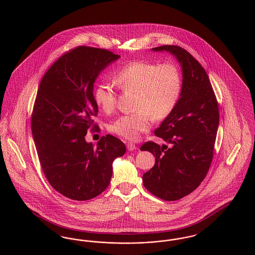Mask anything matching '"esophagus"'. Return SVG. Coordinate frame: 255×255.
<instances>
[{"mask_svg": "<svg viewBox=\"0 0 255 255\" xmlns=\"http://www.w3.org/2000/svg\"><path fill=\"white\" fill-rule=\"evenodd\" d=\"M127 149L129 150V151H133V150H135L136 149V145L133 143V142H127Z\"/></svg>", "mask_w": 255, "mask_h": 255, "instance_id": "1", "label": "esophagus"}]
</instances>
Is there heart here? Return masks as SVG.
I'll return each mask as SVG.
<instances>
[{
	"instance_id": "1",
	"label": "heart",
	"mask_w": 255,
	"mask_h": 255,
	"mask_svg": "<svg viewBox=\"0 0 255 255\" xmlns=\"http://www.w3.org/2000/svg\"><path fill=\"white\" fill-rule=\"evenodd\" d=\"M115 84L124 93H135L134 114L124 115L110 124L111 132L129 140H136L150 129L153 119L167 118L175 109L182 93L180 70L173 64L131 62L115 73ZM94 99L105 113L116 107L117 95L107 83L96 87Z\"/></svg>"
}]
</instances>
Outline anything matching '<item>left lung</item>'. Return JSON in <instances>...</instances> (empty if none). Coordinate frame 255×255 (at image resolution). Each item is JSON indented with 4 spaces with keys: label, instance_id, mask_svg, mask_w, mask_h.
<instances>
[{
    "label": "left lung",
    "instance_id": "left-lung-1",
    "mask_svg": "<svg viewBox=\"0 0 255 255\" xmlns=\"http://www.w3.org/2000/svg\"><path fill=\"white\" fill-rule=\"evenodd\" d=\"M181 64L182 87L179 101L155 135L168 145L147 141L140 147L156 158L142 176L146 189L164 201H177L201 184L209 170L219 125L218 102L202 65L179 46H160Z\"/></svg>",
    "mask_w": 255,
    "mask_h": 255
}]
</instances>
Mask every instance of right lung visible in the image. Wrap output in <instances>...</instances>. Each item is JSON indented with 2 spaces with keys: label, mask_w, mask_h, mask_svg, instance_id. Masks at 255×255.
Segmentation results:
<instances>
[{
  "label": "right lung",
  "mask_w": 255,
  "mask_h": 255,
  "mask_svg": "<svg viewBox=\"0 0 255 255\" xmlns=\"http://www.w3.org/2000/svg\"><path fill=\"white\" fill-rule=\"evenodd\" d=\"M120 57L107 49L77 47L51 65L38 88L31 117L38 158L50 185L69 199L87 201L102 193L114 159L126 152L112 134L102 136L96 148L85 139L98 112L94 83Z\"/></svg>",
  "instance_id": "add662e5"
}]
</instances>
